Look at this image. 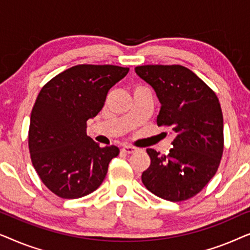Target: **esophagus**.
Segmentation results:
<instances>
[{
  "mask_svg": "<svg viewBox=\"0 0 250 250\" xmlns=\"http://www.w3.org/2000/svg\"><path fill=\"white\" fill-rule=\"evenodd\" d=\"M122 150H123V151H124L125 153H128V155H129V153L135 152L138 149L134 148V146H123V148H122Z\"/></svg>",
  "mask_w": 250,
  "mask_h": 250,
  "instance_id": "esophagus-1",
  "label": "esophagus"
}]
</instances>
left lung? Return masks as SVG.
<instances>
[{"label": "left lung", "mask_w": 250, "mask_h": 250, "mask_svg": "<svg viewBox=\"0 0 250 250\" xmlns=\"http://www.w3.org/2000/svg\"><path fill=\"white\" fill-rule=\"evenodd\" d=\"M162 104L157 125L175 132L168 155L146 149L151 159L142 173L150 192L169 201L196 196L217 172L223 155V115L220 101L193 71L180 64L135 67Z\"/></svg>", "instance_id": "1"}]
</instances>
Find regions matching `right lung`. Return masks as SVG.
Here are the masks:
<instances>
[{"label":"right lung","mask_w":250,"mask_h":250,"mask_svg":"<svg viewBox=\"0 0 250 250\" xmlns=\"http://www.w3.org/2000/svg\"><path fill=\"white\" fill-rule=\"evenodd\" d=\"M128 70L78 64L53 77L39 93L30 115V158L40 179L58 197H84L104 182L119 149L99 146L86 134V122L99 114L108 91Z\"/></svg>","instance_id":"obj_1"}]
</instances>
